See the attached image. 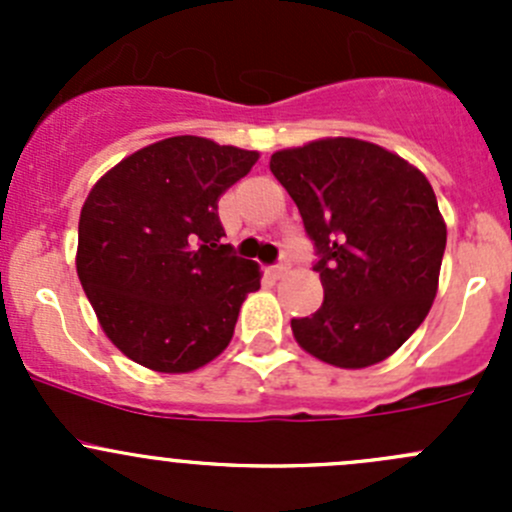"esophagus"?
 Returning <instances> with one entry per match:
<instances>
[{"mask_svg": "<svg viewBox=\"0 0 512 512\" xmlns=\"http://www.w3.org/2000/svg\"><path fill=\"white\" fill-rule=\"evenodd\" d=\"M272 272H275V277H285L287 272H289V260H287V257L282 262H277L275 270H272Z\"/></svg>", "mask_w": 512, "mask_h": 512, "instance_id": "esophagus-1", "label": "esophagus"}]
</instances>
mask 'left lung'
Instances as JSON below:
<instances>
[{"label":"left lung","mask_w":512,"mask_h":512,"mask_svg":"<svg viewBox=\"0 0 512 512\" xmlns=\"http://www.w3.org/2000/svg\"><path fill=\"white\" fill-rule=\"evenodd\" d=\"M270 170L317 247L324 302L292 319L299 347L339 369L391 356L436 299L446 223L421 170L359 138L272 153Z\"/></svg>","instance_id":"8db88e82"}]
</instances>
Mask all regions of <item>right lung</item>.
<instances>
[{
	"label": "right lung",
	"instance_id": "add662e5",
	"mask_svg": "<svg viewBox=\"0 0 512 512\" xmlns=\"http://www.w3.org/2000/svg\"><path fill=\"white\" fill-rule=\"evenodd\" d=\"M260 153L200 136L151 143L91 188L76 272L106 337L163 374L223 354L260 267L223 245L218 200Z\"/></svg>",
	"mask_w": 512,
	"mask_h": 512
}]
</instances>
